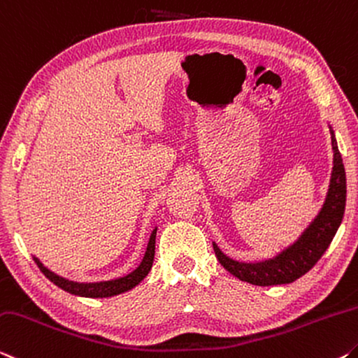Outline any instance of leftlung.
<instances>
[{
  "instance_id": "1",
  "label": "left lung",
  "mask_w": 358,
  "mask_h": 358,
  "mask_svg": "<svg viewBox=\"0 0 358 358\" xmlns=\"http://www.w3.org/2000/svg\"><path fill=\"white\" fill-rule=\"evenodd\" d=\"M331 149H333V169L330 185L322 204L319 214L306 227L300 238L289 248L280 250L273 259L245 263L233 260L213 243L214 252L220 265L234 278L254 285H280L290 284L306 274L320 257L325 254L328 245L333 241L339 225L343 222L345 209V171L341 154H339L335 131L330 127Z\"/></svg>"
}]
</instances>
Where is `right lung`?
<instances>
[{
	"instance_id": "add662e5",
	"label": "right lung",
	"mask_w": 358,
	"mask_h": 358,
	"mask_svg": "<svg viewBox=\"0 0 358 358\" xmlns=\"http://www.w3.org/2000/svg\"><path fill=\"white\" fill-rule=\"evenodd\" d=\"M155 236H157V228L150 233L148 249H145V254L141 260L139 266L133 269L130 274L127 276L110 279V280H101V282H76V280H69L66 278H62L50 271L49 268H45L43 263L39 262L38 257H33V260L36 262L41 271H43L44 276L54 282L57 287H60L62 290L68 292V294L78 295V296H85V298H108L114 296L119 294H124V292L131 290L133 287H136L141 280L148 276L152 263H154V255H155Z\"/></svg>"
}]
</instances>
